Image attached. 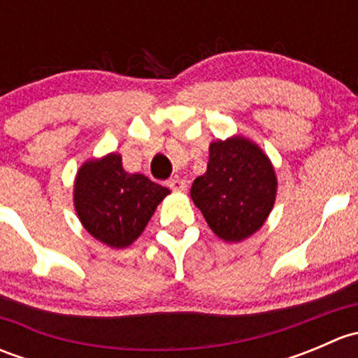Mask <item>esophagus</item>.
<instances>
[{
	"mask_svg": "<svg viewBox=\"0 0 358 358\" xmlns=\"http://www.w3.org/2000/svg\"><path fill=\"white\" fill-rule=\"evenodd\" d=\"M168 187L171 190H175V192H185V190H187V182H185V180L178 178V176H175V178L168 180Z\"/></svg>",
	"mask_w": 358,
	"mask_h": 358,
	"instance_id": "esophagus-1",
	"label": "esophagus"
}]
</instances>
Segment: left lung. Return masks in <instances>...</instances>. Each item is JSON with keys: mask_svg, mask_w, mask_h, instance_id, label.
I'll use <instances>...</instances> for the list:
<instances>
[{"mask_svg": "<svg viewBox=\"0 0 358 358\" xmlns=\"http://www.w3.org/2000/svg\"><path fill=\"white\" fill-rule=\"evenodd\" d=\"M275 192L268 157L252 142L234 136L209 145L208 169L194 180L190 197L220 239L239 243L265 223Z\"/></svg>", "mask_w": 358, "mask_h": 358, "instance_id": "8db88e82", "label": "left lung"}]
</instances>
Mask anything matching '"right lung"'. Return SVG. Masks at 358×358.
Returning a JSON list of instances; mask_svg holds the SVG:
<instances>
[{"instance_id": "add662e5", "label": "right lung", "mask_w": 358, "mask_h": 358, "mask_svg": "<svg viewBox=\"0 0 358 358\" xmlns=\"http://www.w3.org/2000/svg\"><path fill=\"white\" fill-rule=\"evenodd\" d=\"M169 194L143 175L122 169L121 156L109 154L81 166L74 206L85 229L110 248H126L143 232L157 204Z\"/></svg>"}]
</instances>
